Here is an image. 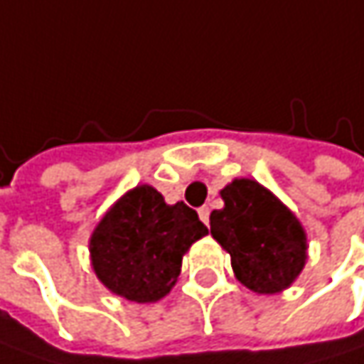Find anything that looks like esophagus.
I'll list each match as a JSON object with an SVG mask.
<instances>
[{"mask_svg": "<svg viewBox=\"0 0 364 364\" xmlns=\"http://www.w3.org/2000/svg\"><path fill=\"white\" fill-rule=\"evenodd\" d=\"M198 213H199V220L208 226V224H210V208H208V205H203V208H199Z\"/></svg>", "mask_w": 364, "mask_h": 364, "instance_id": "esophagus-1", "label": "esophagus"}]
</instances>
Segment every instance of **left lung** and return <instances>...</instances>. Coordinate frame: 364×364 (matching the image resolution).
<instances>
[{
  "instance_id": "8db88e82",
  "label": "left lung",
  "mask_w": 364,
  "mask_h": 364,
  "mask_svg": "<svg viewBox=\"0 0 364 364\" xmlns=\"http://www.w3.org/2000/svg\"><path fill=\"white\" fill-rule=\"evenodd\" d=\"M210 213L213 240L230 255L234 277L259 295L289 289L308 262V234L297 215L255 179H234Z\"/></svg>"
}]
</instances>
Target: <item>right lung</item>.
<instances>
[{
	"instance_id": "add662e5",
	"label": "right lung",
	"mask_w": 364,
	"mask_h": 364,
	"mask_svg": "<svg viewBox=\"0 0 364 364\" xmlns=\"http://www.w3.org/2000/svg\"><path fill=\"white\" fill-rule=\"evenodd\" d=\"M205 234L196 210L183 201L168 205L142 183L119 196L91 232V269L114 295L154 304L175 287L185 252Z\"/></svg>"
}]
</instances>
